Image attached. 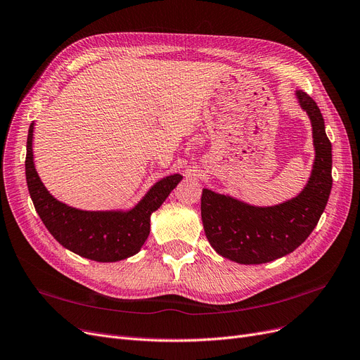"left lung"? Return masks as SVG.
<instances>
[{"instance_id":"1","label":"left lung","mask_w":360,"mask_h":360,"mask_svg":"<svg viewBox=\"0 0 360 360\" xmlns=\"http://www.w3.org/2000/svg\"><path fill=\"white\" fill-rule=\"evenodd\" d=\"M311 124L314 162L304 189L271 207L250 205L233 196L202 191L200 215L211 247L239 264H263L292 252L318 224L333 188V146L321 109L304 91H295Z\"/></svg>"}]
</instances>
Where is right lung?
<instances>
[{"mask_svg":"<svg viewBox=\"0 0 360 360\" xmlns=\"http://www.w3.org/2000/svg\"><path fill=\"white\" fill-rule=\"evenodd\" d=\"M34 122L27 131L25 172L34 207L53 238L89 260L113 263L140 251L150 232V215L162 205L183 176L158 180L130 210L85 211L57 200L41 181L34 164Z\"/></svg>","mask_w":360,"mask_h":360,"instance_id":"right-lung-1","label":"right lung"}]
</instances>
